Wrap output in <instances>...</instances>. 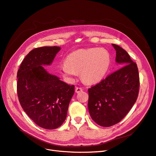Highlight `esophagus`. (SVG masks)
Returning <instances> with one entry per match:
<instances>
[{"instance_id":"34e87169","label":"esophagus","mask_w":156,"mask_h":156,"mask_svg":"<svg viewBox=\"0 0 156 156\" xmlns=\"http://www.w3.org/2000/svg\"><path fill=\"white\" fill-rule=\"evenodd\" d=\"M83 91V88L81 87H76L75 88V92L76 93H79V92H81Z\"/></svg>"}]
</instances>
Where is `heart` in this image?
Wrapping results in <instances>:
<instances>
[{"instance_id": "heart-1", "label": "heart", "mask_w": 156, "mask_h": 156, "mask_svg": "<svg viewBox=\"0 0 156 156\" xmlns=\"http://www.w3.org/2000/svg\"><path fill=\"white\" fill-rule=\"evenodd\" d=\"M111 56L103 48L79 49L70 53L61 66L60 72L64 77L72 79L80 73L84 82L95 84L104 79L109 69Z\"/></svg>"}]
</instances>
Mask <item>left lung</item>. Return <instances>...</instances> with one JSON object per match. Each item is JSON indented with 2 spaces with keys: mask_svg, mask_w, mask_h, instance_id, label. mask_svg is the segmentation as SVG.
Segmentation results:
<instances>
[{
  "mask_svg": "<svg viewBox=\"0 0 156 156\" xmlns=\"http://www.w3.org/2000/svg\"><path fill=\"white\" fill-rule=\"evenodd\" d=\"M112 45L116 62L122 67L88 90L90 115L103 127L112 126L124 119L136 102L140 85L136 64L126 51Z\"/></svg>",
  "mask_w": 156,
  "mask_h": 156,
  "instance_id": "obj_1",
  "label": "left lung"
}]
</instances>
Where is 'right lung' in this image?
<instances>
[{
  "label": "right lung",
  "mask_w": 156,
  "mask_h": 156,
  "mask_svg": "<svg viewBox=\"0 0 156 156\" xmlns=\"http://www.w3.org/2000/svg\"><path fill=\"white\" fill-rule=\"evenodd\" d=\"M60 47H41L30 51L17 72L19 101L30 119L42 128L54 129L63 124L75 90L43 66L51 65Z\"/></svg>",
  "instance_id": "1"
}]
</instances>
